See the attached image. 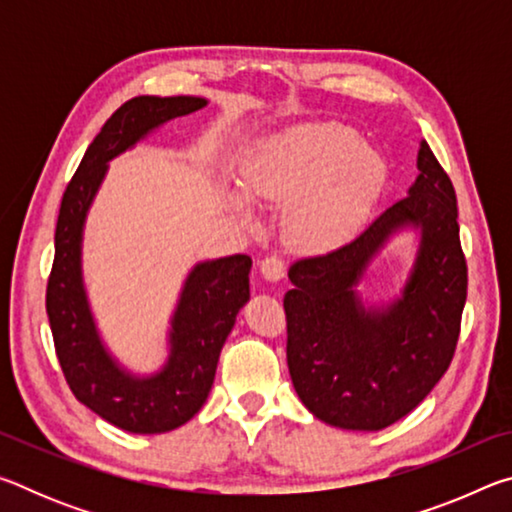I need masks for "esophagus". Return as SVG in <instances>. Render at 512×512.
Listing matches in <instances>:
<instances>
[{
  "instance_id": "esophagus-1",
  "label": "esophagus",
  "mask_w": 512,
  "mask_h": 512,
  "mask_svg": "<svg viewBox=\"0 0 512 512\" xmlns=\"http://www.w3.org/2000/svg\"><path fill=\"white\" fill-rule=\"evenodd\" d=\"M259 273H262L266 282H280L284 273H287V266H284L280 257H266L259 262Z\"/></svg>"
}]
</instances>
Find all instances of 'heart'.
<instances>
[{"label": "heart", "instance_id": "1", "mask_svg": "<svg viewBox=\"0 0 512 512\" xmlns=\"http://www.w3.org/2000/svg\"><path fill=\"white\" fill-rule=\"evenodd\" d=\"M386 162L341 121H302L259 140L241 167L246 194L287 205L284 241L305 255H325L357 235L386 185ZM248 225L255 214L248 198L228 194Z\"/></svg>", "mask_w": 512, "mask_h": 512}]
</instances>
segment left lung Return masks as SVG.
Segmentation results:
<instances>
[{
  "label": "left lung",
  "mask_w": 512,
  "mask_h": 512,
  "mask_svg": "<svg viewBox=\"0 0 512 512\" xmlns=\"http://www.w3.org/2000/svg\"><path fill=\"white\" fill-rule=\"evenodd\" d=\"M456 194L427 142L406 198L352 244L289 268L287 363L300 402L332 427L379 431L411 413L454 357L467 298ZM406 229L419 235L401 293L363 297L369 266Z\"/></svg>",
  "instance_id": "8db88e82"
}]
</instances>
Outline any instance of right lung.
<instances>
[{
	"instance_id": "right-lung-1",
	"label": "right lung",
	"mask_w": 512,
	"mask_h": 512,
	"mask_svg": "<svg viewBox=\"0 0 512 512\" xmlns=\"http://www.w3.org/2000/svg\"><path fill=\"white\" fill-rule=\"evenodd\" d=\"M207 106L203 97H135L126 101L88 146L63 194L56 255L47 284V316L60 368L76 400L131 433H167L201 411L216 363L250 300L248 255L196 262L187 273L167 332V359L153 372L124 366L103 341L85 289L83 232L106 180L108 164L135 149L167 121Z\"/></svg>"
}]
</instances>
